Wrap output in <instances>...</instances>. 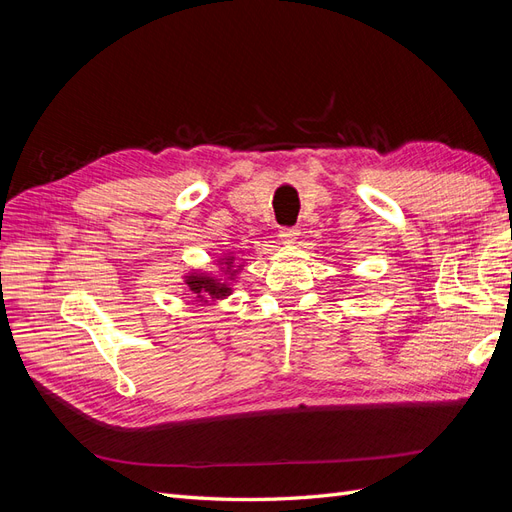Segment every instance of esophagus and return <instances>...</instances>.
I'll list each match as a JSON object with an SVG mask.
<instances>
[{"label":"esophagus","mask_w":512,"mask_h":512,"mask_svg":"<svg viewBox=\"0 0 512 512\" xmlns=\"http://www.w3.org/2000/svg\"><path fill=\"white\" fill-rule=\"evenodd\" d=\"M280 239L284 241V243H294L299 239V228L297 226H284L282 230H280Z\"/></svg>","instance_id":"1"}]
</instances>
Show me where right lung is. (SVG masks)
Returning a JSON list of instances; mask_svg holds the SVG:
<instances>
[{
  "label": "right lung",
  "mask_w": 512,
  "mask_h": 512,
  "mask_svg": "<svg viewBox=\"0 0 512 512\" xmlns=\"http://www.w3.org/2000/svg\"><path fill=\"white\" fill-rule=\"evenodd\" d=\"M230 260H232V258H228V262H224V265H226L228 269H230ZM185 284H188L190 290H192L194 294H198V297L222 299V297H226V294L230 292V288H228L226 282L215 280V277H209V275H190L188 282H185Z\"/></svg>",
  "instance_id": "add662e5"
}]
</instances>
